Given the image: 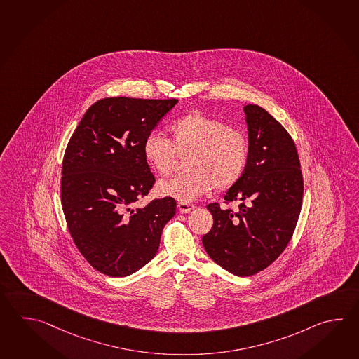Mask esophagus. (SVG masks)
Wrapping results in <instances>:
<instances>
[{"instance_id":"obj_1","label":"esophagus","mask_w":359,"mask_h":359,"mask_svg":"<svg viewBox=\"0 0 359 359\" xmlns=\"http://www.w3.org/2000/svg\"><path fill=\"white\" fill-rule=\"evenodd\" d=\"M194 207L196 205L187 203V202H179L177 203V208H179V212L180 213H189L194 210Z\"/></svg>"}]
</instances>
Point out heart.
Wrapping results in <instances>:
<instances>
[{
	"label": "heart",
	"instance_id": "obj_1",
	"mask_svg": "<svg viewBox=\"0 0 359 359\" xmlns=\"http://www.w3.org/2000/svg\"><path fill=\"white\" fill-rule=\"evenodd\" d=\"M171 140L160 133H151L143 143L146 161L160 175H168L177 157H187L182 175L161 180L156 185L160 197L182 202L194 201L212 189L224 191L242 177L249 157L247 135L226 123L189 114L168 128Z\"/></svg>",
	"mask_w": 359,
	"mask_h": 359
}]
</instances>
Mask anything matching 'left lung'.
I'll list each match as a JSON object with an SVG mask.
<instances>
[{
	"mask_svg": "<svg viewBox=\"0 0 359 359\" xmlns=\"http://www.w3.org/2000/svg\"><path fill=\"white\" fill-rule=\"evenodd\" d=\"M248 128V163L224 199L239 212L207 205L213 217L202 243L208 256L236 276L264 270L290 242L299 217L303 177L299 157L284 126L257 104L244 109Z\"/></svg>",
	"mask_w": 359,
	"mask_h": 359,
	"instance_id": "left-lung-1",
	"label": "left lung"
}]
</instances>
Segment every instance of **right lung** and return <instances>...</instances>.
I'll return each mask as SVG.
<instances>
[{
    "mask_svg": "<svg viewBox=\"0 0 359 359\" xmlns=\"http://www.w3.org/2000/svg\"><path fill=\"white\" fill-rule=\"evenodd\" d=\"M177 100L111 97L93 103L66 147L61 203L76 248L95 270L125 278L148 264L176 212L174 198L133 205L154 176L143 143Z\"/></svg>",
    "mask_w": 359,
    "mask_h": 359,
    "instance_id": "obj_1",
    "label": "right lung"
}]
</instances>
